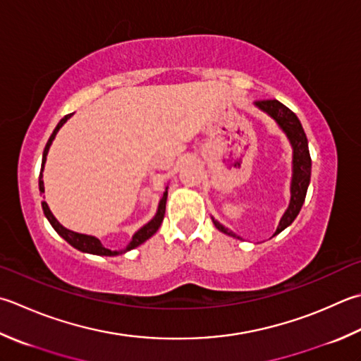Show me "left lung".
Returning a JSON list of instances; mask_svg holds the SVG:
<instances>
[{
  "label": "left lung",
  "mask_w": 361,
  "mask_h": 361,
  "mask_svg": "<svg viewBox=\"0 0 361 361\" xmlns=\"http://www.w3.org/2000/svg\"><path fill=\"white\" fill-rule=\"evenodd\" d=\"M255 104L259 109L267 112V114H269L275 120V122L280 125V128L286 133V136L289 139V142H291L293 150H294L291 202H289L286 213L283 214V217H281L277 231L274 233V236H275V235H279L280 231H283L288 225L293 224L294 219L299 214L303 202H305L307 189L310 185V175H312V158H310L308 140L305 136V131H303V128H302L300 120L291 109L286 108V106L283 103H280L279 100H257ZM213 222H214L217 230H221L222 233H225V235L236 238L235 233L225 228L224 225L214 221V219H213Z\"/></svg>",
  "instance_id": "8db88e82"
}]
</instances>
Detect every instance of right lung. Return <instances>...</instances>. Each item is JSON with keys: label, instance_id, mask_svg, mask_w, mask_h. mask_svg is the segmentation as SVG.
Segmentation results:
<instances>
[{"label": "right lung", "instance_id": "1", "mask_svg": "<svg viewBox=\"0 0 361 361\" xmlns=\"http://www.w3.org/2000/svg\"><path fill=\"white\" fill-rule=\"evenodd\" d=\"M72 117V114H67L63 118H61V122L58 123V126H56L54 131L51 136H49L48 142L45 145V150H44V158H42V169H40V175H39V190L40 192H44V180H42V171H44V166H45V161H47V154H48V150H49V145H51L53 139L56 136V133L59 131L61 126L67 122V120ZM166 202H167V190L164 194H162V199L159 202V207H158V213L157 216H154L150 222H148L147 225H144L142 228H140L139 231L134 233V236L131 239V243L126 245V249L123 250H109L106 249V247L100 243V239H97L95 236H89V235H81V233H75L72 230H67L66 227H62V225L56 221V217L51 214V211H49L47 202H42V208H44V213L47 216V219L49 221V224H51V227L59 233V235L66 239V241L73 245L75 249L81 250V252H86V253H92V255H104V257H114V255H118V253H125L128 252L131 249H134V247L140 245L142 243H145L148 238H152L154 233L158 231V228L161 227V222L162 219H164V214H166Z\"/></svg>", "mask_w": 361, "mask_h": 361}]
</instances>
